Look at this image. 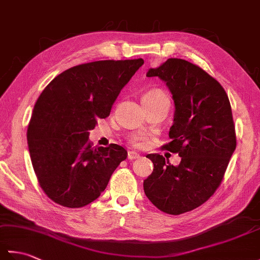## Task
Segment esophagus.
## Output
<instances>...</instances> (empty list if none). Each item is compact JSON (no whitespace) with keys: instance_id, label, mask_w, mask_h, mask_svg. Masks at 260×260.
I'll return each mask as SVG.
<instances>
[{"instance_id":"obj_1","label":"esophagus","mask_w":260,"mask_h":260,"mask_svg":"<svg viewBox=\"0 0 260 260\" xmlns=\"http://www.w3.org/2000/svg\"><path fill=\"white\" fill-rule=\"evenodd\" d=\"M139 156H140V154L134 152V151H129L128 154H127V158L128 159H136V158H139Z\"/></svg>"}]
</instances>
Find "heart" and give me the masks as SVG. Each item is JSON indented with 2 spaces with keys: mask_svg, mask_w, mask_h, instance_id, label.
<instances>
[{
  "mask_svg": "<svg viewBox=\"0 0 260 260\" xmlns=\"http://www.w3.org/2000/svg\"><path fill=\"white\" fill-rule=\"evenodd\" d=\"M143 98H167L168 99L167 95H165V93L163 91H161V90H151V91H148V92L145 93L144 96H143ZM145 137H146V135L143 134V133L135 134V135L132 136L131 143L133 145H135V146H141L142 143L144 142Z\"/></svg>",
  "mask_w": 260,
  "mask_h": 260,
  "instance_id": "b5f03b06",
  "label": "heart"
}]
</instances>
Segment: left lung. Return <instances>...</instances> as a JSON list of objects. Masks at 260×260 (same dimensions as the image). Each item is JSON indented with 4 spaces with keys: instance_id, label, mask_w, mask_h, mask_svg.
<instances>
[{
    "instance_id": "obj_1",
    "label": "left lung",
    "mask_w": 260,
    "mask_h": 260,
    "mask_svg": "<svg viewBox=\"0 0 260 260\" xmlns=\"http://www.w3.org/2000/svg\"><path fill=\"white\" fill-rule=\"evenodd\" d=\"M146 77H158L172 93V141L163 147L179 153L181 162L174 167L159 154H147L154 169L143 186L157 209L181 214L213 194L236 150L229 98L217 80L183 59H168L148 69Z\"/></svg>"
}]
</instances>
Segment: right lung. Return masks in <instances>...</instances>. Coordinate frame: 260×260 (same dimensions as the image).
<instances>
[{"mask_svg":"<svg viewBox=\"0 0 260 260\" xmlns=\"http://www.w3.org/2000/svg\"><path fill=\"white\" fill-rule=\"evenodd\" d=\"M144 60H102L58 75L39 96L27 126V146L39 184L52 201L81 208L95 201L127 157L117 144L88 141Z\"/></svg>","mask_w":260,"mask_h":260,"instance_id":"1","label":"right lung"}]
</instances>
